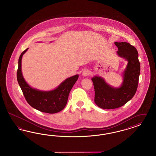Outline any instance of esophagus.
<instances>
[{
    "label": "esophagus",
    "instance_id": "1",
    "mask_svg": "<svg viewBox=\"0 0 156 156\" xmlns=\"http://www.w3.org/2000/svg\"><path fill=\"white\" fill-rule=\"evenodd\" d=\"M82 76H89L90 74V71H89L87 69H85L82 71Z\"/></svg>",
    "mask_w": 156,
    "mask_h": 156
}]
</instances>
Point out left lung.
Here are the masks:
<instances>
[{
  "instance_id": "8db88e82",
  "label": "left lung",
  "mask_w": 156,
  "mask_h": 156,
  "mask_svg": "<svg viewBox=\"0 0 156 156\" xmlns=\"http://www.w3.org/2000/svg\"><path fill=\"white\" fill-rule=\"evenodd\" d=\"M118 47L117 55L128 62L123 72L121 86L114 87L104 78L95 76L91 78L95 91L94 102L100 108L113 109L122 106L132 98L137 91L140 63L137 49L127 42H114Z\"/></svg>"
}]
</instances>
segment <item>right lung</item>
<instances>
[{
  "label": "right lung",
  "mask_w": 156,
  "mask_h": 156,
  "mask_svg": "<svg viewBox=\"0 0 156 156\" xmlns=\"http://www.w3.org/2000/svg\"><path fill=\"white\" fill-rule=\"evenodd\" d=\"M28 49L20 54L17 71V80L25 98L31 107L40 112L50 114L61 112L66 106L69 93L79 75L67 78L55 89L50 91H42L31 87L24 79L22 72V58Z\"/></svg>",
  "instance_id": "1"
}]
</instances>
